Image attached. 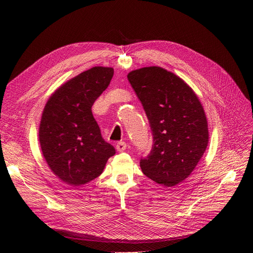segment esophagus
Returning <instances> with one entry per match:
<instances>
[{"mask_svg":"<svg viewBox=\"0 0 253 253\" xmlns=\"http://www.w3.org/2000/svg\"><path fill=\"white\" fill-rule=\"evenodd\" d=\"M126 148V143L125 141H119L116 144V149L118 152H124Z\"/></svg>","mask_w":253,"mask_h":253,"instance_id":"34e87169","label":"esophagus"}]
</instances>
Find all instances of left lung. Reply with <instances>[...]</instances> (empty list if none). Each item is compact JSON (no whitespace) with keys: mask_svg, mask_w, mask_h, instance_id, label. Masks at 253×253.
Returning a JSON list of instances; mask_svg holds the SVG:
<instances>
[{"mask_svg":"<svg viewBox=\"0 0 253 253\" xmlns=\"http://www.w3.org/2000/svg\"><path fill=\"white\" fill-rule=\"evenodd\" d=\"M147 114L153 144L140 159L145 176L163 186L181 182L194 170L209 140L203 106L188 84L162 67L127 75Z\"/></svg>","mask_w":253,"mask_h":253,"instance_id":"1","label":"left lung"}]
</instances>
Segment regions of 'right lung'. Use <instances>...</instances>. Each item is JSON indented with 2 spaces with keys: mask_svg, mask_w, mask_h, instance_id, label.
I'll return each mask as SVG.
<instances>
[{
  "mask_svg": "<svg viewBox=\"0 0 253 253\" xmlns=\"http://www.w3.org/2000/svg\"><path fill=\"white\" fill-rule=\"evenodd\" d=\"M96 66L59 87L45 105L39 128L43 156L58 177L74 187L97 178L116 151L101 136L91 105L113 78Z\"/></svg>",
  "mask_w": 253,
  "mask_h": 253,
  "instance_id": "obj_1",
  "label": "right lung"
}]
</instances>
